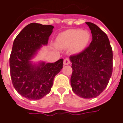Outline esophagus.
Returning a JSON list of instances; mask_svg holds the SVG:
<instances>
[{
    "label": "esophagus",
    "instance_id": "obj_1",
    "mask_svg": "<svg viewBox=\"0 0 123 123\" xmlns=\"http://www.w3.org/2000/svg\"><path fill=\"white\" fill-rule=\"evenodd\" d=\"M70 58L66 57V58H65V59H64V60H63V64H64V65H68V64H70Z\"/></svg>",
    "mask_w": 123,
    "mask_h": 123
}]
</instances>
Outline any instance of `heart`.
<instances>
[{"instance_id":"b5f03b06","label":"heart","mask_w":123,"mask_h":123,"mask_svg":"<svg viewBox=\"0 0 123 123\" xmlns=\"http://www.w3.org/2000/svg\"><path fill=\"white\" fill-rule=\"evenodd\" d=\"M90 38V34L87 31H82L81 29H70L58 36L57 42L62 47H72L75 52H80L86 47Z\"/></svg>"}]
</instances>
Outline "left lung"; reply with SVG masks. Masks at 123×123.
Segmentation results:
<instances>
[{"label": "left lung", "mask_w": 123, "mask_h": 123, "mask_svg": "<svg viewBox=\"0 0 123 123\" xmlns=\"http://www.w3.org/2000/svg\"><path fill=\"white\" fill-rule=\"evenodd\" d=\"M92 41L82 52L70 56L73 92L84 98H96L106 88L112 73V49L107 35L95 24L86 22Z\"/></svg>", "instance_id": "left-lung-1"}]
</instances>
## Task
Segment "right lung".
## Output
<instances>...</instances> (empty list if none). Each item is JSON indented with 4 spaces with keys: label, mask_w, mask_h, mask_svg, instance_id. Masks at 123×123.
Instances as JSON below:
<instances>
[{
    "label": "right lung",
    "mask_w": 123,
    "mask_h": 123,
    "mask_svg": "<svg viewBox=\"0 0 123 123\" xmlns=\"http://www.w3.org/2000/svg\"><path fill=\"white\" fill-rule=\"evenodd\" d=\"M53 29L52 25L32 23L14 40L9 60L11 78L17 92L26 98L39 100L49 94L55 76L63 68V59L38 66L30 62L37 49L47 44Z\"/></svg>",
    "instance_id": "add662e5"
}]
</instances>
